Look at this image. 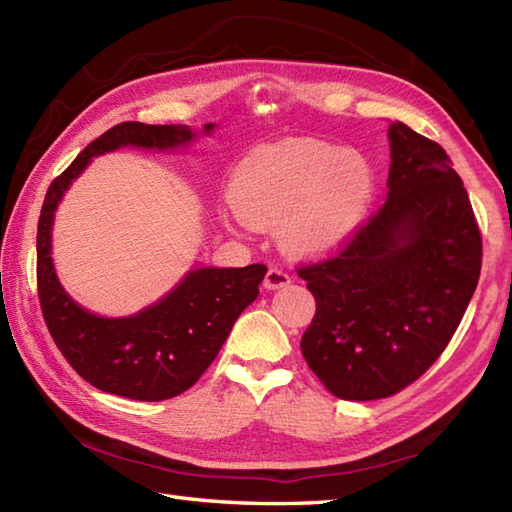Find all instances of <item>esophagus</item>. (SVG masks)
<instances>
[{"mask_svg": "<svg viewBox=\"0 0 512 512\" xmlns=\"http://www.w3.org/2000/svg\"><path fill=\"white\" fill-rule=\"evenodd\" d=\"M290 281H292V277L286 273L284 268L273 266V268H268V273L264 277V288L266 290H279V288L288 286Z\"/></svg>", "mask_w": 512, "mask_h": 512, "instance_id": "1", "label": "esophagus"}]
</instances>
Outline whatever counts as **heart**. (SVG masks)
<instances>
[{
	"label": "heart",
	"instance_id": "1",
	"mask_svg": "<svg viewBox=\"0 0 512 512\" xmlns=\"http://www.w3.org/2000/svg\"><path fill=\"white\" fill-rule=\"evenodd\" d=\"M376 169L363 151L292 138L250 151L233 169L217 217L233 233L277 226L288 255L325 257L361 231L376 198Z\"/></svg>",
	"mask_w": 512,
	"mask_h": 512
}]
</instances>
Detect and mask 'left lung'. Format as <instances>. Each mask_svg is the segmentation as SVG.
<instances>
[{"instance_id":"obj_1","label":"left lung","mask_w":512,"mask_h":512,"mask_svg":"<svg viewBox=\"0 0 512 512\" xmlns=\"http://www.w3.org/2000/svg\"><path fill=\"white\" fill-rule=\"evenodd\" d=\"M387 200L341 255L299 268L317 301L301 339L334 396L376 400L436 363L475 292L482 237L438 143L389 121Z\"/></svg>"}]
</instances>
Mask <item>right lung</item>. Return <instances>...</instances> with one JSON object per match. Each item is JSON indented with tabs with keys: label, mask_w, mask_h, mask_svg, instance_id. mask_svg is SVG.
<instances>
[{
	"label": "right lung",
	"mask_w": 512,
	"mask_h": 512,
	"mask_svg": "<svg viewBox=\"0 0 512 512\" xmlns=\"http://www.w3.org/2000/svg\"><path fill=\"white\" fill-rule=\"evenodd\" d=\"M215 125H204L211 136ZM198 132L189 125L121 123L85 147L50 184L37 226L39 301L54 343L76 374L107 394L167 400L195 385L220 352L233 323L259 295L264 264L246 268L193 266L167 295L127 317H101L76 303L52 259L54 213L92 158L123 147L187 149Z\"/></svg>",
	"instance_id": "add662e5"
}]
</instances>
